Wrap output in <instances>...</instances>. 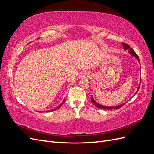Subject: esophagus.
Returning <instances> with one entry per match:
<instances>
[{
  "mask_svg": "<svg viewBox=\"0 0 154 154\" xmlns=\"http://www.w3.org/2000/svg\"><path fill=\"white\" fill-rule=\"evenodd\" d=\"M91 76V74L88 72H84L82 74L83 78H90Z\"/></svg>",
  "mask_w": 154,
  "mask_h": 154,
  "instance_id": "34e87169",
  "label": "esophagus"
}]
</instances>
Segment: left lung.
Listing matches in <instances>:
<instances>
[{
  "label": "left lung",
  "mask_w": 154,
  "mask_h": 154,
  "mask_svg": "<svg viewBox=\"0 0 154 154\" xmlns=\"http://www.w3.org/2000/svg\"><path fill=\"white\" fill-rule=\"evenodd\" d=\"M122 44H123L124 49H125V50H128V53L131 54L132 56H133V57H134L135 58H136L138 60V61H139V63H140V62H139V58H138L137 54L134 52V51L130 47V45H128L127 44H125V43H122ZM140 84H141V79H140V83H139V87H138V88H137V90L136 92L135 93L134 95H136V94L138 90L139 89V87H140ZM91 101L92 102V103L94 104V105L97 107V108H100V109H105V110H113V109H116V110H117V109H119V108H121V107H122V106H123L126 103H123V104H122V105H118V106H107L101 105L99 104L98 103H97V102L94 100V98H93L92 96H91Z\"/></svg>",
  "instance_id": "1"
}]
</instances>
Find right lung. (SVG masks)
I'll return each mask as SVG.
<instances>
[{
  "instance_id": "1",
  "label": "right lung",
  "mask_w": 154,
  "mask_h": 154,
  "mask_svg": "<svg viewBox=\"0 0 154 154\" xmlns=\"http://www.w3.org/2000/svg\"><path fill=\"white\" fill-rule=\"evenodd\" d=\"M64 101H65V99H64V100L62 101V103H61V104H60L59 106H58L57 107V108H56V109H53V110H49V111H53V110H57V109H59L60 108V106H61L62 105V104H63L64 103ZM48 112V111H47Z\"/></svg>"
}]
</instances>
